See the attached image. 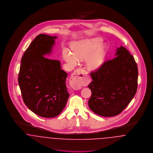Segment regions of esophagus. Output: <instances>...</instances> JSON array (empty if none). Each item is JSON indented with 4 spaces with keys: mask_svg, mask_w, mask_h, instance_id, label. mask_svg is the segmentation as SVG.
Listing matches in <instances>:
<instances>
[{
    "mask_svg": "<svg viewBox=\"0 0 153 153\" xmlns=\"http://www.w3.org/2000/svg\"><path fill=\"white\" fill-rule=\"evenodd\" d=\"M84 71L79 68L74 71L70 79V85L75 90H79L81 88V84L84 76Z\"/></svg>",
    "mask_w": 153,
    "mask_h": 153,
    "instance_id": "obj_1",
    "label": "esophagus"
}]
</instances>
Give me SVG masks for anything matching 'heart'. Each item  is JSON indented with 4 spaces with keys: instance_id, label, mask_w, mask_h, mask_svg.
<instances>
[{
    "instance_id": "b5f03b06",
    "label": "heart",
    "mask_w": 153,
    "mask_h": 153,
    "mask_svg": "<svg viewBox=\"0 0 153 153\" xmlns=\"http://www.w3.org/2000/svg\"><path fill=\"white\" fill-rule=\"evenodd\" d=\"M100 38L86 39L71 45V53L64 50L63 56L67 62L76 65L77 61L85 59V65L91 71H96L102 66L105 57L106 51L104 45Z\"/></svg>"
}]
</instances>
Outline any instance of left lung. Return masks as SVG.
Masks as SVG:
<instances>
[{
    "label": "left lung",
    "mask_w": 153,
    "mask_h": 153,
    "mask_svg": "<svg viewBox=\"0 0 153 153\" xmlns=\"http://www.w3.org/2000/svg\"><path fill=\"white\" fill-rule=\"evenodd\" d=\"M116 51L115 58L91 73L92 81L88 85L92 92L89 107L102 117L121 113L137 90L138 70L134 58L122 46Z\"/></svg>",
    "instance_id": "8db88e82"
}]
</instances>
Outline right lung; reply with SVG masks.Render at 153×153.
<instances>
[{
  "label": "right lung",
  "instance_id": "1",
  "mask_svg": "<svg viewBox=\"0 0 153 153\" xmlns=\"http://www.w3.org/2000/svg\"><path fill=\"white\" fill-rule=\"evenodd\" d=\"M57 38L44 34L36 36L22 57L18 76L25 104L43 117L58 116L69 96L68 74L61 69L60 62L45 57L51 54Z\"/></svg>",
  "mask_w": 153,
  "mask_h": 153
}]
</instances>
